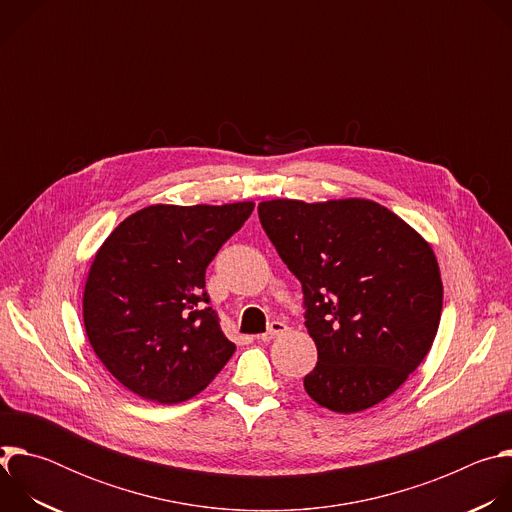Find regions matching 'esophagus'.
<instances>
[{
    "instance_id": "34e87169",
    "label": "esophagus",
    "mask_w": 512,
    "mask_h": 512,
    "mask_svg": "<svg viewBox=\"0 0 512 512\" xmlns=\"http://www.w3.org/2000/svg\"><path fill=\"white\" fill-rule=\"evenodd\" d=\"M287 330V326L283 324V322H279V320H275V322H271L269 324V328H267V332L265 334H261V336H257L261 342H269V340H273L275 336H279V334H283Z\"/></svg>"
}]
</instances>
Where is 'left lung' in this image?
Here are the masks:
<instances>
[{
    "mask_svg": "<svg viewBox=\"0 0 512 512\" xmlns=\"http://www.w3.org/2000/svg\"><path fill=\"white\" fill-rule=\"evenodd\" d=\"M261 225L304 289L318 348L306 393L336 413L393 395L427 356L444 306L431 245L367 198L259 204Z\"/></svg>",
    "mask_w": 512,
    "mask_h": 512,
    "instance_id": "left-lung-1",
    "label": "left lung"
}]
</instances>
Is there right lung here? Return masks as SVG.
<instances>
[{"label": "right lung", "mask_w": 512, "mask_h": 512, "mask_svg": "<svg viewBox=\"0 0 512 512\" xmlns=\"http://www.w3.org/2000/svg\"><path fill=\"white\" fill-rule=\"evenodd\" d=\"M255 202L152 204L119 223L97 249L85 294L87 338L131 393L182 403L235 352L204 291V273Z\"/></svg>", "instance_id": "obj_1"}]
</instances>
